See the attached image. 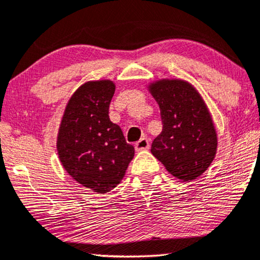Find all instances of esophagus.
Segmentation results:
<instances>
[{"instance_id":"obj_1","label":"esophagus","mask_w":260,"mask_h":260,"mask_svg":"<svg viewBox=\"0 0 260 260\" xmlns=\"http://www.w3.org/2000/svg\"><path fill=\"white\" fill-rule=\"evenodd\" d=\"M150 148V143H148V140L146 138H143V139H140L138 143L136 144V150L137 152H140V151H146Z\"/></svg>"}]
</instances>
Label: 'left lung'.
Masks as SVG:
<instances>
[{
	"mask_svg": "<svg viewBox=\"0 0 260 260\" xmlns=\"http://www.w3.org/2000/svg\"><path fill=\"white\" fill-rule=\"evenodd\" d=\"M160 108L162 131L151 152L170 175L191 182L208 170L217 152V132L202 95L182 78H159L146 85Z\"/></svg>",
	"mask_w": 260,
	"mask_h": 260,
	"instance_id": "obj_1",
	"label": "left lung"
}]
</instances>
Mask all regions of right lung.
I'll return each mask as SVG.
<instances>
[{
	"mask_svg": "<svg viewBox=\"0 0 260 260\" xmlns=\"http://www.w3.org/2000/svg\"><path fill=\"white\" fill-rule=\"evenodd\" d=\"M114 92L115 83L110 79L83 83L67 103L57 136L58 157L65 171L99 193L120 184L134 157V147L109 120Z\"/></svg>",
	"mask_w": 260,
	"mask_h": 260,
	"instance_id": "right-lung-1",
	"label": "right lung"
}]
</instances>
